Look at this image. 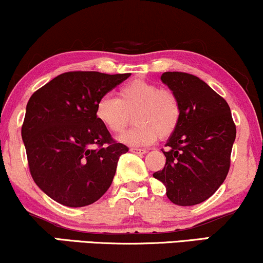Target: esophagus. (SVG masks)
<instances>
[{"label": "esophagus", "mask_w": 263, "mask_h": 263, "mask_svg": "<svg viewBox=\"0 0 263 263\" xmlns=\"http://www.w3.org/2000/svg\"><path fill=\"white\" fill-rule=\"evenodd\" d=\"M130 151L134 152V154H138V155H145V154H146V150H145V148H139V147H132Z\"/></svg>", "instance_id": "esophagus-1"}]
</instances>
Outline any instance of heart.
<instances>
[{"instance_id": "1", "label": "heart", "mask_w": 263, "mask_h": 263, "mask_svg": "<svg viewBox=\"0 0 263 263\" xmlns=\"http://www.w3.org/2000/svg\"><path fill=\"white\" fill-rule=\"evenodd\" d=\"M135 125L118 138L132 146L150 145L174 133L181 117L179 99L172 90L147 80H133L118 90V96H102L96 102L95 117L108 132L119 134L130 121Z\"/></svg>"}]
</instances>
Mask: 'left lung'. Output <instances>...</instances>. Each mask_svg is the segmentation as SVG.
I'll return each mask as SVG.
<instances>
[{"mask_svg":"<svg viewBox=\"0 0 263 263\" xmlns=\"http://www.w3.org/2000/svg\"><path fill=\"white\" fill-rule=\"evenodd\" d=\"M161 80L179 99L181 117L163 151L166 164L154 177L164 184L172 202L194 206L224 181L236 128L226 100L200 78L166 72Z\"/></svg>","mask_w":263,"mask_h":263,"instance_id":"obj_1","label":"left lung"}]
</instances>
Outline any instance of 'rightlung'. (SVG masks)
<instances>
[{"mask_svg":"<svg viewBox=\"0 0 263 263\" xmlns=\"http://www.w3.org/2000/svg\"><path fill=\"white\" fill-rule=\"evenodd\" d=\"M130 74L68 72L29 99L22 125L36 185L68 207L93 203L111 186L121 155L128 152L95 117L96 102Z\"/></svg>","mask_w":263,"mask_h":263,"instance_id":"1","label":"right lung"}]
</instances>
